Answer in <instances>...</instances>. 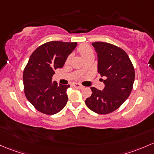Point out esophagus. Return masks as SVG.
<instances>
[{
	"mask_svg": "<svg viewBox=\"0 0 154 154\" xmlns=\"http://www.w3.org/2000/svg\"><path fill=\"white\" fill-rule=\"evenodd\" d=\"M73 86L74 88H79V89L83 88V86H82V85H80V84H79V83H74Z\"/></svg>",
	"mask_w": 154,
	"mask_h": 154,
	"instance_id": "1",
	"label": "esophagus"
}]
</instances>
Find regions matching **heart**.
<instances>
[{"label":"heart","instance_id":"heart-1","mask_svg":"<svg viewBox=\"0 0 154 154\" xmlns=\"http://www.w3.org/2000/svg\"><path fill=\"white\" fill-rule=\"evenodd\" d=\"M77 52L80 54L81 56L83 58H85L86 56L90 55H93V49L88 45H81L77 48ZM70 60V57H67L66 60V63H69V61ZM84 68L82 69V70H83Z\"/></svg>","mask_w":154,"mask_h":154}]
</instances>
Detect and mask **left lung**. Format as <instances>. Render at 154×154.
I'll return each instance as SVG.
<instances>
[{
	"mask_svg": "<svg viewBox=\"0 0 154 154\" xmlns=\"http://www.w3.org/2000/svg\"><path fill=\"white\" fill-rule=\"evenodd\" d=\"M98 56V72L105 77L104 90L91 87L93 94L85 101L89 109L98 114L117 109L129 97L135 78L134 68L129 55L121 47L107 42L92 43Z\"/></svg>",
	"mask_w": 154,
	"mask_h": 154,
	"instance_id": "8db88e82",
	"label": "left lung"
}]
</instances>
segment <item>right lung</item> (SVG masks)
Returning <instances> with one entry per match:
<instances>
[{
	"label": "right lung",
	"mask_w": 154,
	"mask_h": 154,
	"mask_svg": "<svg viewBox=\"0 0 154 154\" xmlns=\"http://www.w3.org/2000/svg\"><path fill=\"white\" fill-rule=\"evenodd\" d=\"M77 42L52 41L37 47L23 71L24 92L27 99L40 112L54 115L68 101L69 85L52 82L55 70L61 68Z\"/></svg>",
	"instance_id": "obj_1"
}]
</instances>
